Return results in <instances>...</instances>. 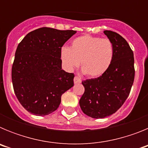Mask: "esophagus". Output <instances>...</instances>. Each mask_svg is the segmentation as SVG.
<instances>
[{
  "mask_svg": "<svg viewBox=\"0 0 148 148\" xmlns=\"http://www.w3.org/2000/svg\"><path fill=\"white\" fill-rule=\"evenodd\" d=\"M82 82V80H81V78H78V76H75L74 78V83L75 84H80Z\"/></svg>",
  "mask_w": 148,
  "mask_h": 148,
  "instance_id": "1",
  "label": "esophagus"
}]
</instances>
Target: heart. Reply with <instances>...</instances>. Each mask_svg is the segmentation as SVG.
Instances as JSON below:
<instances>
[{
	"instance_id": "1",
	"label": "heart",
	"mask_w": 148,
	"mask_h": 148,
	"mask_svg": "<svg viewBox=\"0 0 148 148\" xmlns=\"http://www.w3.org/2000/svg\"><path fill=\"white\" fill-rule=\"evenodd\" d=\"M113 58V45L108 38L85 35L75 38L71 47H63L61 58L68 71H73L80 64L89 77L104 74L110 66Z\"/></svg>"
}]
</instances>
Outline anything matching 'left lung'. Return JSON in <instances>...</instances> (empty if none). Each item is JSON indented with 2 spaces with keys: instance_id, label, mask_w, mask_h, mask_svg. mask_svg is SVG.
Segmentation results:
<instances>
[{
  "instance_id": "left-lung-1",
  "label": "left lung",
  "mask_w": 148,
  "mask_h": 148,
  "mask_svg": "<svg viewBox=\"0 0 148 148\" xmlns=\"http://www.w3.org/2000/svg\"><path fill=\"white\" fill-rule=\"evenodd\" d=\"M104 33L113 43V61L101 76L82 82L84 92L79 101L83 113L93 119L116 113L127 99L135 77L133 52L127 40L110 30Z\"/></svg>"
}]
</instances>
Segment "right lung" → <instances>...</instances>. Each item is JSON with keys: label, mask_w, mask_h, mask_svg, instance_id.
<instances>
[{"label": "right lung", "mask_w": 148, "mask_h": 148, "mask_svg": "<svg viewBox=\"0 0 148 148\" xmlns=\"http://www.w3.org/2000/svg\"><path fill=\"white\" fill-rule=\"evenodd\" d=\"M76 31L41 27L19 43L12 67L17 99L24 109L47 116L58 109L61 95L73 85L74 74L61 69L63 45Z\"/></svg>", "instance_id": "right-lung-1"}]
</instances>
